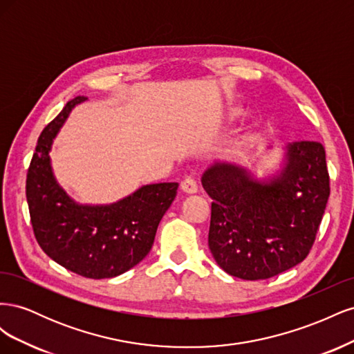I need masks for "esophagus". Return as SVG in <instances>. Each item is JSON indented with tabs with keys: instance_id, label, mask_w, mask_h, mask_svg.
<instances>
[{
	"instance_id": "34e87169",
	"label": "esophagus",
	"mask_w": 354,
	"mask_h": 354,
	"mask_svg": "<svg viewBox=\"0 0 354 354\" xmlns=\"http://www.w3.org/2000/svg\"><path fill=\"white\" fill-rule=\"evenodd\" d=\"M180 187H181V190L185 192V194H189V195H194L198 192L196 181H195V178H192V177H186L183 181H181Z\"/></svg>"
}]
</instances>
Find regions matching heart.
Segmentation results:
<instances>
[{
    "label": "heart",
    "instance_id": "heart-1",
    "mask_svg": "<svg viewBox=\"0 0 354 354\" xmlns=\"http://www.w3.org/2000/svg\"><path fill=\"white\" fill-rule=\"evenodd\" d=\"M241 113H242V112H241V109H232V111L229 112V120H230V121L236 120V118H238Z\"/></svg>",
    "mask_w": 354,
    "mask_h": 354
}]
</instances>
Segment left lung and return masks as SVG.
Instances as JSON below:
<instances>
[{
  "label": "left lung",
  "instance_id": "8db88e82",
  "mask_svg": "<svg viewBox=\"0 0 354 354\" xmlns=\"http://www.w3.org/2000/svg\"><path fill=\"white\" fill-rule=\"evenodd\" d=\"M283 151L281 169L266 178L224 160L201 177L212 199L209 251L234 277L269 279L301 263L316 239L329 198L325 147L294 142Z\"/></svg>",
  "mask_w": 354,
  "mask_h": 354
}]
</instances>
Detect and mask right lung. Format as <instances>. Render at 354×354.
<instances>
[{
    "mask_svg": "<svg viewBox=\"0 0 354 354\" xmlns=\"http://www.w3.org/2000/svg\"><path fill=\"white\" fill-rule=\"evenodd\" d=\"M75 97L42 130L26 178V199L37 242L51 260L90 279L122 274L151 251L160 218L173 203L178 183L138 187L108 205H82L53 174V140L75 106Z\"/></svg>",
    "mask_w": 354,
    "mask_h": 354,
    "instance_id": "1",
    "label": "right lung"
}]
</instances>
